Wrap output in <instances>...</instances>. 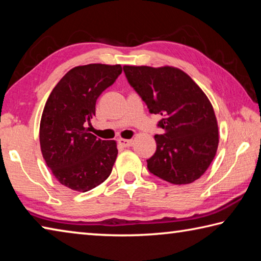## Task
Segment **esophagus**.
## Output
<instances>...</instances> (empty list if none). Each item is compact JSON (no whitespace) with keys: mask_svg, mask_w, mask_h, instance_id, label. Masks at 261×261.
Listing matches in <instances>:
<instances>
[{"mask_svg":"<svg viewBox=\"0 0 261 261\" xmlns=\"http://www.w3.org/2000/svg\"><path fill=\"white\" fill-rule=\"evenodd\" d=\"M118 143H120L123 147H130L134 144V140L132 139H118Z\"/></svg>","mask_w":261,"mask_h":261,"instance_id":"obj_1","label":"esophagus"}]
</instances>
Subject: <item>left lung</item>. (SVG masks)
I'll return each instance as SVG.
<instances>
[{"label": "left lung", "mask_w": 261, "mask_h": 261, "mask_svg": "<svg viewBox=\"0 0 261 261\" xmlns=\"http://www.w3.org/2000/svg\"><path fill=\"white\" fill-rule=\"evenodd\" d=\"M125 77L151 114L161 115L149 173L171 184H190L204 175L219 145L218 122L208 98L191 77L173 67L124 65Z\"/></svg>", "instance_id": "obj_1"}]
</instances>
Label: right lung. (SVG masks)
<instances>
[{
    "label": "right lung",
    "instance_id": "right-lung-1",
    "mask_svg": "<svg viewBox=\"0 0 261 261\" xmlns=\"http://www.w3.org/2000/svg\"><path fill=\"white\" fill-rule=\"evenodd\" d=\"M122 73L120 64H87L70 70L51 91L42 112V156L59 182L74 191L98 187L112 173L115 140L90 132L100 94Z\"/></svg>",
    "mask_w": 261,
    "mask_h": 261
}]
</instances>
